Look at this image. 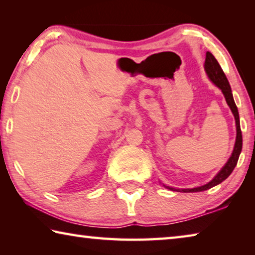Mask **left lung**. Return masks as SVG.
Masks as SVG:
<instances>
[{"label":"left lung","instance_id":"1","mask_svg":"<svg viewBox=\"0 0 255 255\" xmlns=\"http://www.w3.org/2000/svg\"><path fill=\"white\" fill-rule=\"evenodd\" d=\"M205 70L208 74L209 79L214 82V84L218 86L219 89L222 90V92L225 96L227 105L230 106L231 110L233 112L235 117V123H236V141H235V146L234 149H233L232 156L228 159L227 163L225 164V166L223 167L221 172L215 176V178L205 185H201V187L198 188H193V189H175V188H171V187H166L167 189L173 190V191H183V192H199V191H205V190H208L210 188L215 187L219 183H222L224 180L227 179L228 176L231 175V173L234 170V167L236 166L237 161H239L241 150H242V131H241V127H240V116H239V111H237V107L235 105L234 99H233V94H232V90L230 83H228V80L225 75V73L222 70L221 65L217 62V59L214 57V55L207 51L206 54V62H205Z\"/></svg>","mask_w":255,"mask_h":255}]
</instances>
